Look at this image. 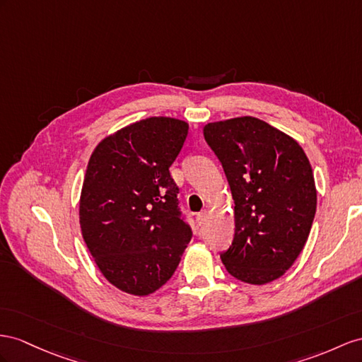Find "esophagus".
<instances>
[{
  "label": "esophagus",
  "instance_id": "esophagus-1",
  "mask_svg": "<svg viewBox=\"0 0 362 362\" xmlns=\"http://www.w3.org/2000/svg\"><path fill=\"white\" fill-rule=\"evenodd\" d=\"M206 218H208V211H202V212H199V214H197V221H199L200 225L205 223Z\"/></svg>",
  "mask_w": 362,
  "mask_h": 362
}]
</instances>
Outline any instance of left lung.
Here are the masks:
<instances>
[{
	"label": "left lung",
	"instance_id": "left-lung-1",
	"mask_svg": "<svg viewBox=\"0 0 362 362\" xmlns=\"http://www.w3.org/2000/svg\"><path fill=\"white\" fill-rule=\"evenodd\" d=\"M203 136L234 199L235 234L221 262L240 281L271 283L303 251L317 211L308 156L295 139L252 116L211 122Z\"/></svg>",
	"mask_w": 362,
	"mask_h": 362
}]
</instances>
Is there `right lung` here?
Listing matches in <instances>:
<instances>
[{"label":"right lung","instance_id":"add662e5","mask_svg":"<svg viewBox=\"0 0 362 362\" xmlns=\"http://www.w3.org/2000/svg\"><path fill=\"white\" fill-rule=\"evenodd\" d=\"M188 124L148 117L98 144L87 165L79 223L90 254L122 292L145 296L173 276L191 240L170 166Z\"/></svg>","mask_w":362,"mask_h":362}]
</instances>
